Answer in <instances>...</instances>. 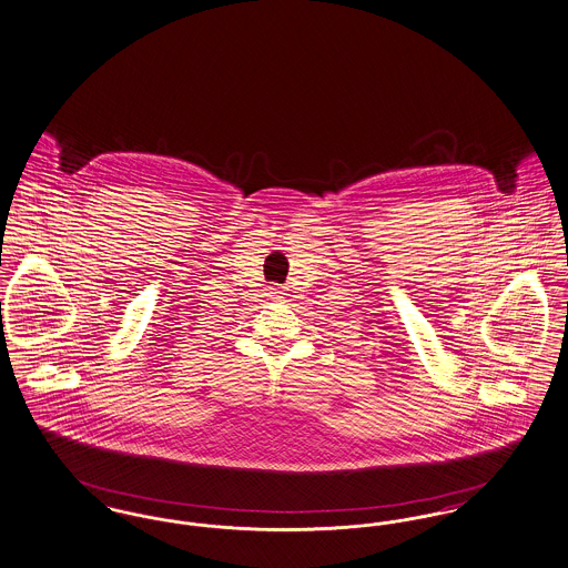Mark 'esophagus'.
Here are the masks:
<instances>
[{"label":"esophagus","instance_id":"esophagus-1","mask_svg":"<svg viewBox=\"0 0 568 568\" xmlns=\"http://www.w3.org/2000/svg\"><path fill=\"white\" fill-rule=\"evenodd\" d=\"M268 296L274 297V300L285 296V287L283 285H271L268 287Z\"/></svg>","mask_w":568,"mask_h":568}]
</instances>
